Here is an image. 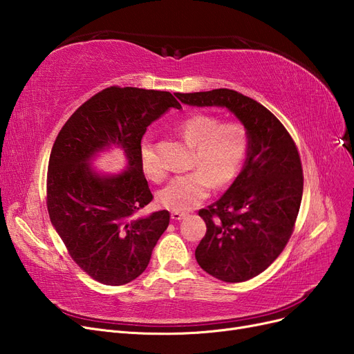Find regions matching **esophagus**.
Listing matches in <instances>:
<instances>
[{
  "mask_svg": "<svg viewBox=\"0 0 354 354\" xmlns=\"http://www.w3.org/2000/svg\"><path fill=\"white\" fill-rule=\"evenodd\" d=\"M185 217H186L185 212H178V211L171 212V218H173V220H183Z\"/></svg>",
  "mask_w": 354,
  "mask_h": 354,
  "instance_id": "34e87169",
  "label": "esophagus"
}]
</instances>
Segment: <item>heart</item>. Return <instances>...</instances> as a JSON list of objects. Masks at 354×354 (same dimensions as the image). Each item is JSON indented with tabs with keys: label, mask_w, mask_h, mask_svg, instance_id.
I'll return each mask as SVG.
<instances>
[{
	"label": "heart",
	"mask_w": 354,
	"mask_h": 354,
	"mask_svg": "<svg viewBox=\"0 0 354 354\" xmlns=\"http://www.w3.org/2000/svg\"><path fill=\"white\" fill-rule=\"evenodd\" d=\"M183 140L194 146L192 168L187 174L176 176L159 192L160 205L173 211H189L205 199L211 187H226L238 177L248 152V131L238 121H221L209 113H194L177 127ZM143 173L155 181L165 177L159 165L153 143L145 137L138 149Z\"/></svg>",
	"instance_id": "b5f03b06"
}]
</instances>
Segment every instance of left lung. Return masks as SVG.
<instances>
[{
  "mask_svg": "<svg viewBox=\"0 0 354 354\" xmlns=\"http://www.w3.org/2000/svg\"><path fill=\"white\" fill-rule=\"evenodd\" d=\"M192 106H223L248 131V159L218 201L199 209L207 233L198 264L223 282H245L281 255L295 227L303 198V167L283 124L257 100L229 88L176 93Z\"/></svg>",
  "mask_w": 354,
  "mask_h": 354,
  "instance_id": "left-lung-1",
  "label": "left lung"
}]
</instances>
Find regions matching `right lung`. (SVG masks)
<instances>
[{
  "label": "right lung",
  "instance_id": "right-lung-1",
  "mask_svg": "<svg viewBox=\"0 0 354 354\" xmlns=\"http://www.w3.org/2000/svg\"><path fill=\"white\" fill-rule=\"evenodd\" d=\"M181 106L168 91L108 87L62 127L47 171V209L71 259L94 281L120 286L140 276L168 224L169 212L136 217L153 199L138 156L146 128ZM124 149L126 173L100 178L89 159L104 147Z\"/></svg>",
  "mask_w": 354,
  "mask_h": 354
}]
</instances>
